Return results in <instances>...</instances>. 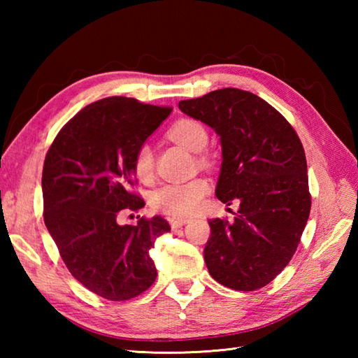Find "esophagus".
Listing matches in <instances>:
<instances>
[{
	"label": "esophagus",
	"mask_w": 358,
	"mask_h": 358,
	"mask_svg": "<svg viewBox=\"0 0 358 358\" xmlns=\"http://www.w3.org/2000/svg\"><path fill=\"white\" fill-rule=\"evenodd\" d=\"M189 222V218H183V217H171L169 223L172 226V229H178L183 224H186Z\"/></svg>",
	"instance_id": "34e87169"
}]
</instances>
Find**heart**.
Here are the masks:
<instances>
[{"label": "heart", "instance_id": "1", "mask_svg": "<svg viewBox=\"0 0 358 358\" xmlns=\"http://www.w3.org/2000/svg\"><path fill=\"white\" fill-rule=\"evenodd\" d=\"M167 138L189 152H200L199 163L204 164L208 157L203 154L206 148L209 134L203 123L194 118H181L167 129ZM132 169L136 178L143 183H150L154 180V152L143 144L135 150L132 159ZM209 192V183L204 178H194L186 183L163 185L149 196L152 209L171 217H189L200 209L204 196Z\"/></svg>", "mask_w": 358, "mask_h": 358}]
</instances>
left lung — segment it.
Returning <instances> with one entry per match:
<instances>
[{"label": "left lung", "mask_w": 358, "mask_h": 358, "mask_svg": "<svg viewBox=\"0 0 358 358\" xmlns=\"http://www.w3.org/2000/svg\"><path fill=\"white\" fill-rule=\"evenodd\" d=\"M220 135V201L240 203L234 222L209 220L204 262L235 291L264 287L291 262L310 212L306 155L299 135L263 98L226 87L178 103Z\"/></svg>", "instance_id": "8db88e82"}]
</instances>
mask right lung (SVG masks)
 Segmentation results:
<instances>
[{
	"instance_id": "add662e5",
	"label": "right lung",
	"mask_w": 358,
	"mask_h": 358,
	"mask_svg": "<svg viewBox=\"0 0 358 358\" xmlns=\"http://www.w3.org/2000/svg\"><path fill=\"white\" fill-rule=\"evenodd\" d=\"M171 112L135 98H104L67 121L45 154V227L66 268L103 299H135L157 278L149 250L169 223L141 217L121 226L118 218L144 206L134 191V154Z\"/></svg>"
}]
</instances>
